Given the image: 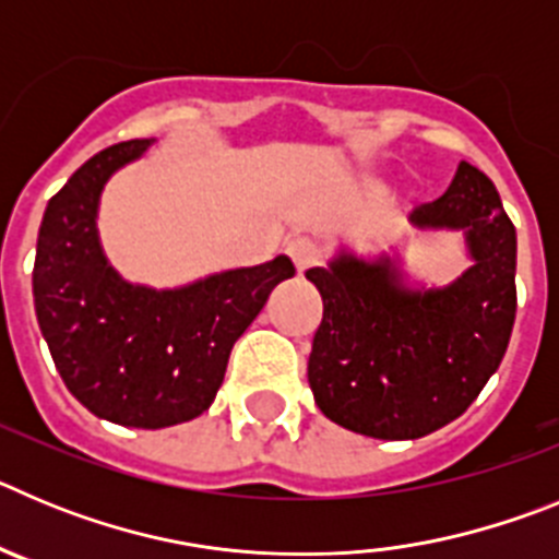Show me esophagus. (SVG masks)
<instances>
[{"label":"esophagus","instance_id":"1","mask_svg":"<svg viewBox=\"0 0 559 559\" xmlns=\"http://www.w3.org/2000/svg\"><path fill=\"white\" fill-rule=\"evenodd\" d=\"M288 254L290 260H294V265L299 271H308L310 265L319 263V257H322V249H319V243H316L313 237H294L288 243Z\"/></svg>","mask_w":559,"mask_h":559}]
</instances>
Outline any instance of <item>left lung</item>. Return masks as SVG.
Listing matches in <instances>:
<instances>
[{
	"label": "left lung",
	"mask_w": 559,
	"mask_h": 559,
	"mask_svg": "<svg viewBox=\"0 0 559 559\" xmlns=\"http://www.w3.org/2000/svg\"><path fill=\"white\" fill-rule=\"evenodd\" d=\"M423 231H462L471 269L412 285L400 257L349 249L305 271L324 302L308 383L347 431L419 439L467 412L501 364L515 324V226L498 190L462 162L442 199L408 212Z\"/></svg>",
	"instance_id": "1"
}]
</instances>
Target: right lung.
Instances as JSON below:
<instances>
[{
    "instance_id": "obj_1",
    "label": "right lung",
    "mask_w": 559,
    "mask_h": 559,
    "mask_svg": "<svg viewBox=\"0 0 559 559\" xmlns=\"http://www.w3.org/2000/svg\"><path fill=\"white\" fill-rule=\"evenodd\" d=\"M153 142L111 145L72 173L44 210L33 265L38 328L69 392L95 417L147 431L212 406L235 341L296 274L280 254L179 288L128 283L103 251L97 212L108 179Z\"/></svg>"
}]
</instances>
